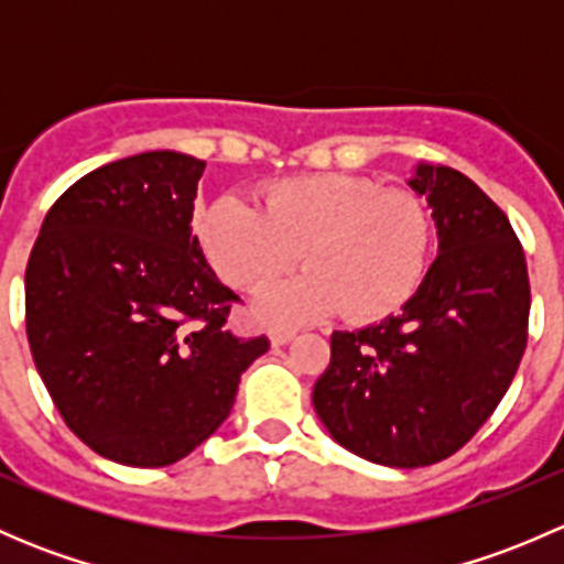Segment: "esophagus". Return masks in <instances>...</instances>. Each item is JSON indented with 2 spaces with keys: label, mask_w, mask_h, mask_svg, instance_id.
Listing matches in <instances>:
<instances>
[{
  "label": "esophagus",
  "mask_w": 564,
  "mask_h": 564,
  "mask_svg": "<svg viewBox=\"0 0 564 564\" xmlns=\"http://www.w3.org/2000/svg\"><path fill=\"white\" fill-rule=\"evenodd\" d=\"M292 338H294V329H289V327H272L270 329L272 346H283V344H289Z\"/></svg>",
  "instance_id": "obj_1"
}]
</instances>
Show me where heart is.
Here are the masks:
<instances>
[{"instance_id":"obj_1","label":"heart","mask_w":564,"mask_h":564,"mask_svg":"<svg viewBox=\"0 0 564 564\" xmlns=\"http://www.w3.org/2000/svg\"><path fill=\"white\" fill-rule=\"evenodd\" d=\"M209 264L229 286L259 292L300 261L305 275L264 292L270 322H308L344 311L382 322L423 286L434 224L423 198L371 176L308 174L261 187V209L220 196L196 215Z\"/></svg>"}]
</instances>
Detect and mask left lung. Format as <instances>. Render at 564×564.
<instances>
[{"label":"left lung","mask_w":564,"mask_h":564,"mask_svg":"<svg viewBox=\"0 0 564 564\" xmlns=\"http://www.w3.org/2000/svg\"><path fill=\"white\" fill-rule=\"evenodd\" d=\"M434 209L440 256L398 316L333 333L314 406L355 456L414 469L460 451L527 349L529 275L508 215L456 169L409 180Z\"/></svg>","instance_id":"1"}]
</instances>
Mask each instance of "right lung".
I'll use <instances>...</instances> for the list:
<instances>
[{"mask_svg": "<svg viewBox=\"0 0 564 564\" xmlns=\"http://www.w3.org/2000/svg\"><path fill=\"white\" fill-rule=\"evenodd\" d=\"M204 161L158 150L73 182L26 264V338L67 429L117 464L169 466L235 406L242 371L270 349L237 338V294L193 237Z\"/></svg>", "mask_w": 564, "mask_h": 564, "instance_id": "add662e5", "label": "right lung"}]
</instances>
